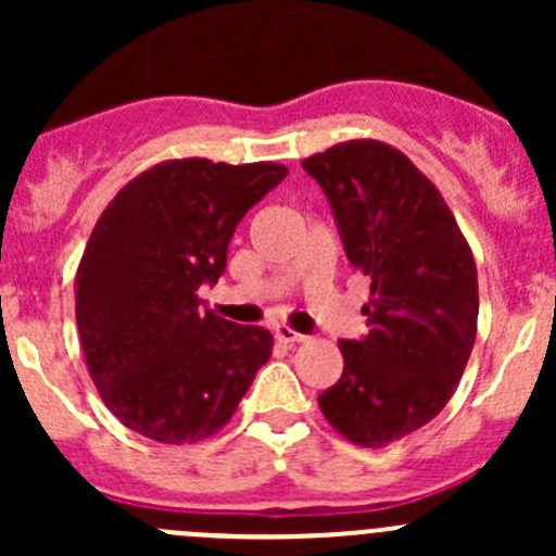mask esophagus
<instances>
[{
	"label": "esophagus",
	"mask_w": 556,
	"mask_h": 556,
	"mask_svg": "<svg viewBox=\"0 0 556 556\" xmlns=\"http://www.w3.org/2000/svg\"><path fill=\"white\" fill-rule=\"evenodd\" d=\"M274 336H277V341H282V344H301V341L306 339L304 333H299V330L288 328V325H279V328L274 330Z\"/></svg>",
	"instance_id": "34e87169"
}]
</instances>
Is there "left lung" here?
I'll list each match as a JSON object with an SVG mask.
<instances>
[{"instance_id": "1", "label": "left lung", "mask_w": 556, "mask_h": 556, "mask_svg": "<svg viewBox=\"0 0 556 556\" xmlns=\"http://www.w3.org/2000/svg\"><path fill=\"white\" fill-rule=\"evenodd\" d=\"M325 190L346 257L371 279L368 336L339 341L344 374L317 397L368 450L428 425L450 403L476 341V261L444 195L401 150L350 139L301 161Z\"/></svg>"}]
</instances>
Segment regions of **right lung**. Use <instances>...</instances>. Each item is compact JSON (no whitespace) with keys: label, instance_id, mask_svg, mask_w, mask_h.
<instances>
[{"label":"right lung","instance_id":"obj_1","mask_svg":"<svg viewBox=\"0 0 556 556\" xmlns=\"http://www.w3.org/2000/svg\"><path fill=\"white\" fill-rule=\"evenodd\" d=\"M288 166L177 159L117 190L75 277L86 366L104 406L159 444H195L237 412L274 336L199 309L239 220Z\"/></svg>","mask_w":556,"mask_h":556}]
</instances>
